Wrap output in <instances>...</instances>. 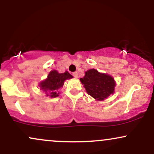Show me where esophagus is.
<instances>
[{
    "label": "esophagus",
    "instance_id": "obj_1",
    "mask_svg": "<svg viewBox=\"0 0 154 154\" xmlns=\"http://www.w3.org/2000/svg\"><path fill=\"white\" fill-rule=\"evenodd\" d=\"M72 75H73L75 77H76V78H77V77H78V73H77V72H73V74H72Z\"/></svg>",
    "mask_w": 154,
    "mask_h": 154
}]
</instances>
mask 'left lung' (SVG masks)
I'll return each instance as SVG.
<instances>
[{"label":"left lung","instance_id":"8db88e82","mask_svg":"<svg viewBox=\"0 0 154 154\" xmlns=\"http://www.w3.org/2000/svg\"><path fill=\"white\" fill-rule=\"evenodd\" d=\"M80 81L88 94L96 100H103L114 93L115 82L113 77L99 73L94 69L86 72Z\"/></svg>","mask_w":154,"mask_h":154}]
</instances>
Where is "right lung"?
I'll return each instance as SVG.
<instances>
[{
  "instance_id": "right-lung-1",
  "label": "right lung",
  "mask_w": 154,
  "mask_h": 154,
  "mask_svg": "<svg viewBox=\"0 0 154 154\" xmlns=\"http://www.w3.org/2000/svg\"><path fill=\"white\" fill-rule=\"evenodd\" d=\"M72 76L68 72L64 73H59L56 70H53L49 73L48 78L40 84L42 90L47 93V96L56 98L59 96L58 90L63 86L66 79L72 78Z\"/></svg>"
}]
</instances>
